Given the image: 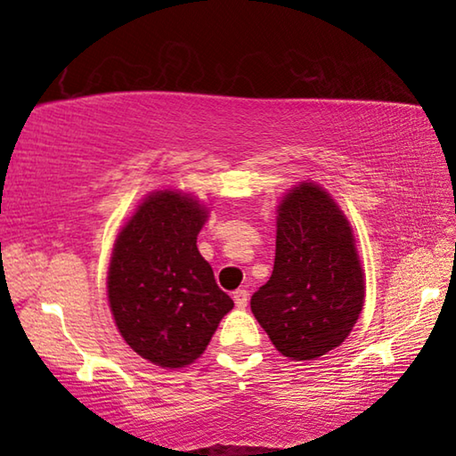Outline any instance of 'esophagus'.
Listing matches in <instances>:
<instances>
[{"instance_id": "obj_1", "label": "esophagus", "mask_w": 456, "mask_h": 456, "mask_svg": "<svg viewBox=\"0 0 456 456\" xmlns=\"http://www.w3.org/2000/svg\"><path fill=\"white\" fill-rule=\"evenodd\" d=\"M233 299H235V305L237 307H241V310H243V307L247 305V302H249V291H247V289H235L233 291Z\"/></svg>"}]
</instances>
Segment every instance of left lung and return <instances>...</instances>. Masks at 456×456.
Listing matches in <instances>:
<instances>
[{
  "label": "left lung",
  "mask_w": 456,
  "mask_h": 456,
  "mask_svg": "<svg viewBox=\"0 0 456 456\" xmlns=\"http://www.w3.org/2000/svg\"><path fill=\"white\" fill-rule=\"evenodd\" d=\"M273 273L251 296V312L291 360H315L338 348L364 304V273L352 227L314 183L280 205Z\"/></svg>",
  "instance_id": "1"
}]
</instances>
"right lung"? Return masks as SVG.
<instances>
[{
    "label": "right lung",
    "instance_id": "add662e5",
    "mask_svg": "<svg viewBox=\"0 0 456 456\" xmlns=\"http://www.w3.org/2000/svg\"><path fill=\"white\" fill-rule=\"evenodd\" d=\"M205 217L197 200L159 191L114 243L108 269L114 322L130 348L157 366L183 368L197 360L233 307L197 249Z\"/></svg>",
    "mask_w": 456,
    "mask_h": 456
}]
</instances>
